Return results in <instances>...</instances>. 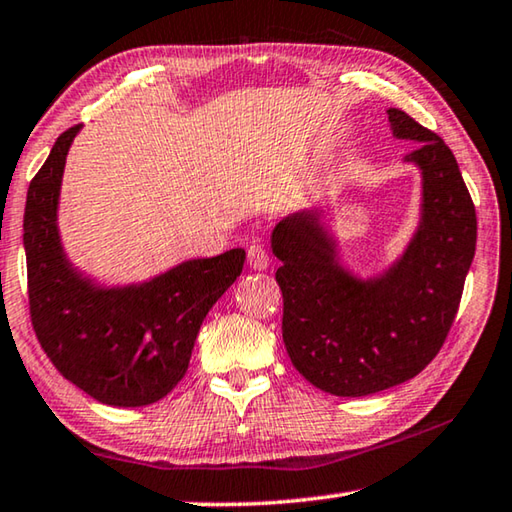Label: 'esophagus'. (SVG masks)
Wrapping results in <instances>:
<instances>
[{
    "label": "esophagus",
    "instance_id": "obj_1",
    "mask_svg": "<svg viewBox=\"0 0 512 512\" xmlns=\"http://www.w3.org/2000/svg\"><path fill=\"white\" fill-rule=\"evenodd\" d=\"M248 266L255 271L269 269V253H266L262 243H253V246L248 248Z\"/></svg>",
    "mask_w": 512,
    "mask_h": 512
}]
</instances>
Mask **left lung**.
Returning a JSON list of instances; mask_svg holds the SVG:
<instances>
[{
  "label": "left lung",
  "instance_id": "obj_1",
  "mask_svg": "<svg viewBox=\"0 0 512 512\" xmlns=\"http://www.w3.org/2000/svg\"><path fill=\"white\" fill-rule=\"evenodd\" d=\"M387 118L396 139L419 143L403 161L421 170L419 223L396 262L373 278L346 269L321 209L271 232L291 364L335 396L401 385L440 353L476 250V209L449 145L401 109Z\"/></svg>",
  "mask_w": 512,
  "mask_h": 512
}]
</instances>
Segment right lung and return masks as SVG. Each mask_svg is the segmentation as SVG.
I'll return each mask as SVG.
<instances>
[{
    "instance_id": "add662e5",
    "label": "right lung",
    "mask_w": 512,
    "mask_h": 512,
    "mask_svg": "<svg viewBox=\"0 0 512 512\" xmlns=\"http://www.w3.org/2000/svg\"><path fill=\"white\" fill-rule=\"evenodd\" d=\"M81 125L56 139L27 191L24 253L36 337L63 378L113 408H141L184 378L207 312L239 278L246 250L186 259L123 287L97 285L63 250V168Z\"/></svg>"
}]
</instances>
